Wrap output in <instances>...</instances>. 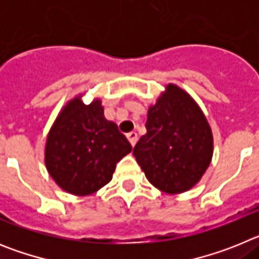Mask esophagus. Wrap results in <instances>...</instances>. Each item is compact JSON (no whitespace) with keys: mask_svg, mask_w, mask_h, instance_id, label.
<instances>
[{"mask_svg":"<svg viewBox=\"0 0 259 259\" xmlns=\"http://www.w3.org/2000/svg\"><path fill=\"white\" fill-rule=\"evenodd\" d=\"M127 139H128V141H130V143H131V145L132 146H135L136 145V143H137V134L136 132H130V134H127Z\"/></svg>","mask_w":259,"mask_h":259,"instance_id":"esophagus-1","label":"esophagus"}]
</instances>
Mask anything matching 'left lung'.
Here are the masks:
<instances>
[{
    "instance_id": "1",
    "label": "left lung",
    "mask_w": 259,
    "mask_h": 259,
    "mask_svg": "<svg viewBox=\"0 0 259 259\" xmlns=\"http://www.w3.org/2000/svg\"><path fill=\"white\" fill-rule=\"evenodd\" d=\"M212 152L211 128L201 107L179 85L167 84L148 109L146 134L134 149L146 179L164 193H184L202 179Z\"/></svg>"
}]
</instances>
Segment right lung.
<instances>
[{
    "mask_svg": "<svg viewBox=\"0 0 259 259\" xmlns=\"http://www.w3.org/2000/svg\"><path fill=\"white\" fill-rule=\"evenodd\" d=\"M75 96L61 109L50 127L44 150L48 172L59 188L89 196L113 179L115 166L132 146L116 124L104 115L100 98L83 102Z\"/></svg>",
    "mask_w": 259,
    "mask_h": 259,
    "instance_id": "add662e5",
    "label": "right lung"
}]
</instances>
